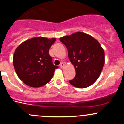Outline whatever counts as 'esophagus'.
<instances>
[{
	"instance_id": "obj_1",
	"label": "esophagus",
	"mask_w": 124,
	"mask_h": 124,
	"mask_svg": "<svg viewBox=\"0 0 124 124\" xmlns=\"http://www.w3.org/2000/svg\"><path fill=\"white\" fill-rule=\"evenodd\" d=\"M60 67L61 68H63L64 67H65V64H64V63L62 62V63L60 64Z\"/></svg>"
}]
</instances>
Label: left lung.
I'll use <instances>...</instances> for the list:
<instances>
[{"instance_id": "left-lung-1", "label": "left lung", "mask_w": 124, "mask_h": 124, "mask_svg": "<svg viewBox=\"0 0 124 124\" xmlns=\"http://www.w3.org/2000/svg\"><path fill=\"white\" fill-rule=\"evenodd\" d=\"M68 51L76 75L69 83L84 89L91 86L100 75L105 62L104 51L99 41L90 35L76 32L59 38Z\"/></svg>"}]
</instances>
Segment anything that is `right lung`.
<instances>
[{"label": "right lung", "instance_id": "add662e5", "mask_svg": "<svg viewBox=\"0 0 124 124\" xmlns=\"http://www.w3.org/2000/svg\"><path fill=\"white\" fill-rule=\"evenodd\" d=\"M56 38L37 37L24 41L15 51L13 63L19 79L31 87L50 82L58 66L52 64L49 49Z\"/></svg>", "mask_w": 124, "mask_h": 124}]
</instances>
